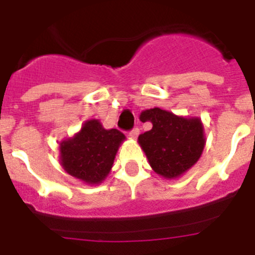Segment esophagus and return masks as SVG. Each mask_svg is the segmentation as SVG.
Wrapping results in <instances>:
<instances>
[{
  "label": "esophagus",
  "instance_id": "obj_1",
  "mask_svg": "<svg viewBox=\"0 0 255 255\" xmlns=\"http://www.w3.org/2000/svg\"><path fill=\"white\" fill-rule=\"evenodd\" d=\"M139 132H140V130H139L138 128H134V129H132L131 131L129 132L130 138H131V139H136L139 136Z\"/></svg>",
  "mask_w": 255,
  "mask_h": 255
}]
</instances>
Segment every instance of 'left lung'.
<instances>
[{
    "instance_id": "1",
    "label": "left lung",
    "mask_w": 255,
    "mask_h": 255,
    "mask_svg": "<svg viewBox=\"0 0 255 255\" xmlns=\"http://www.w3.org/2000/svg\"><path fill=\"white\" fill-rule=\"evenodd\" d=\"M140 121H150L153 125L149 131L139 135L138 141L157 175L177 179L200 158L206 135L199 117L177 116L154 107L141 112Z\"/></svg>"
}]
</instances>
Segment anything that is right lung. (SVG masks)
I'll list each match as a JSON object with an SVG mask.
<instances>
[{
    "label": "right lung",
    "instance_id": "1",
    "mask_svg": "<svg viewBox=\"0 0 255 255\" xmlns=\"http://www.w3.org/2000/svg\"><path fill=\"white\" fill-rule=\"evenodd\" d=\"M125 135L117 129H105L92 119L71 138L60 143V163L69 175L88 185H100L114 166Z\"/></svg>",
    "mask_w": 255,
    "mask_h": 255
}]
</instances>
